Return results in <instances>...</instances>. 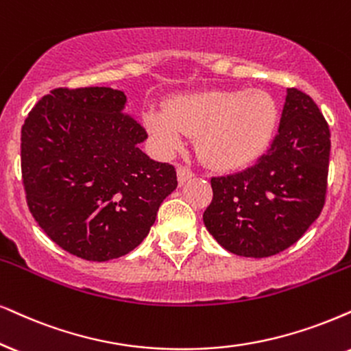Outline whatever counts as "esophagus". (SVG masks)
<instances>
[{
    "instance_id": "obj_1",
    "label": "esophagus",
    "mask_w": 351,
    "mask_h": 351,
    "mask_svg": "<svg viewBox=\"0 0 351 351\" xmlns=\"http://www.w3.org/2000/svg\"><path fill=\"white\" fill-rule=\"evenodd\" d=\"M176 173H178V183H180V186H183L186 181H189L194 176V173L191 171V170H188V168H184V167H178V170H176Z\"/></svg>"
}]
</instances>
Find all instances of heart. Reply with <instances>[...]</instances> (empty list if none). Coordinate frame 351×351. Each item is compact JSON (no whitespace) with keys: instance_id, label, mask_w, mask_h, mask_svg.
Segmentation results:
<instances>
[{"instance_id":"heart-1","label":"heart","mask_w":351,"mask_h":351,"mask_svg":"<svg viewBox=\"0 0 351 351\" xmlns=\"http://www.w3.org/2000/svg\"><path fill=\"white\" fill-rule=\"evenodd\" d=\"M278 110L264 90H212L184 95L167 112L147 110L144 123L157 147L178 150L186 134H197V149L208 165L234 170L259 157L277 124Z\"/></svg>"}]
</instances>
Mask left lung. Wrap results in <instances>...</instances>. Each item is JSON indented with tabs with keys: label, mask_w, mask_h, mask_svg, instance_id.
<instances>
[{
	"label": "left lung",
	"mask_w": 351,
	"mask_h": 351,
	"mask_svg": "<svg viewBox=\"0 0 351 351\" xmlns=\"http://www.w3.org/2000/svg\"><path fill=\"white\" fill-rule=\"evenodd\" d=\"M330 132L309 95L287 88L280 124L267 152L246 170L210 180L204 225L221 247L269 257L295 245L321 214Z\"/></svg>",
	"instance_id": "8db88e82"
}]
</instances>
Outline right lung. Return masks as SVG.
Segmentation results:
<instances>
[{
    "label": "right lung",
    "mask_w": 351,
    "mask_h": 351,
    "mask_svg": "<svg viewBox=\"0 0 351 351\" xmlns=\"http://www.w3.org/2000/svg\"><path fill=\"white\" fill-rule=\"evenodd\" d=\"M112 87L55 88L25 118L21 167L27 206L58 246L94 263L144 241L178 186L175 167L139 149L147 132Z\"/></svg>",
    "instance_id": "right-lung-1"
}]
</instances>
